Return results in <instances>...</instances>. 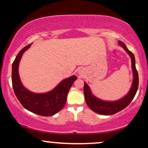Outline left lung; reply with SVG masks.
<instances>
[{"label":"left lung","mask_w":148,"mask_h":148,"mask_svg":"<svg viewBox=\"0 0 148 148\" xmlns=\"http://www.w3.org/2000/svg\"><path fill=\"white\" fill-rule=\"evenodd\" d=\"M119 45L125 49V51L130 56L132 60V69L133 73V81L130 90L127 93L126 95L120 99L115 101H106L97 97L92 94L90 88L89 86L84 82V95L86 102L92 111H93L98 114L104 115H113L118 112L122 111L128 106L134 99L137 90L138 88V76L136 69L135 57L129 49L127 48L126 45L123 42L119 41Z\"/></svg>","instance_id":"left-lung-1"}]
</instances>
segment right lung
<instances>
[{
	"mask_svg": "<svg viewBox=\"0 0 148 148\" xmlns=\"http://www.w3.org/2000/svg\"><path fill=\"white\" fill-rule=\"evenodd\" d=\"M27 46L18 53L12 67V82L16 97L28 111L42 116H51L63 108L69 89L77 77L69 76L61 81L51 90L37 93L29 90L22 84L18 74V66L23 53L30 47Z\"/></svg>",
	"mask_w": 148,
	"mask_h": 148,
	"instance_id": "1",
	"label": "right lung"
}]
</instances>
